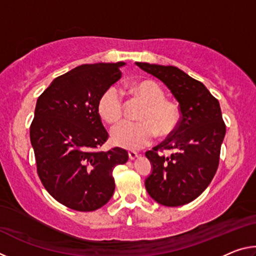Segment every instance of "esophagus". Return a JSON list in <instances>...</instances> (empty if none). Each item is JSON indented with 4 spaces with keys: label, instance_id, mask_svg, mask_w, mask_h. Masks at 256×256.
Masks as SVG:
<instances>
[{
    "label": "esophagus",
    "instance_id": "34e87169",
    "mask_svg": "<svg viewBox=\"0 0 256 256\" xmlns=\"http://www.w3.org/2000/svg\"><path fill=\"white\" fill-rule=\"evenodd\" d=\"M138 157V154L136 152V151H128V158L131 160L136 159Z\"/></svg>",
    "mask_w": 256,
    "mask_h": 256
}]
</instances>
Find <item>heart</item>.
<instances>
[{"instance_id":"obj_1","label":"heart","mask_w":256,"mask_h":256,"mask_svg":"<svg viewBox=\"0 0 256 256\" xmlns=\"http://www.w3.org/2000/svg\"><path fill=\"white\" fill-rule=\"evenodd\" d=\"M128 90L146 104L140 122L124 120L112 128V144L128 150H136L149 144L156 134L168 136L176 128L180 110L174 102L164 99V92L152 80L134 81ZM102 118L108 123H118L123 116V100L118 89L106 90L98 104Z\"/></svg>"}]
</instances>
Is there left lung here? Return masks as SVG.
<instances>
[{
    "mask_svg": "<svg viewBox=\"0 0 256 256\" xmlns=\"http://www.w3.org/2000/svg\"><path fill=\"white\" fill-rule=\"evenodd\" d=\"M170 90L180 104V120L175 131L146 152L152 172L144 185L156 202L178 206L196 200L216 172L226 134L219 102L206 86L176 66L136 62ZM172 150L170 158L158 150Z\"/></svg>",
    "mask_w": 256,
    "mask_h": 256,
    "instance_id": "left-lung-1",
    "label": "left lung"
}]
</instances>
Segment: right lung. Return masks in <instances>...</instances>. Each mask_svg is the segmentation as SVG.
Masks as SVG:
<instances>
[{"label":"right lung","instance_id":"obj_1","mask_svg":"<svg viewBox=\"0 0 256 256\" xmlns=\"http://www.w3.org/2000/svg\"><path fill=\"white\" fill-rule=\"evenodd\" d=\"M124 62L82 64L52 81L37 99L30 126L37 172L56 201L76 211H94L115 190L112 170L128 151H98L108 133L98 104L118 81Z\"/></svg>","mask_w":256,"mask_h":256}]
</instances>
